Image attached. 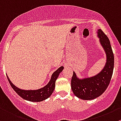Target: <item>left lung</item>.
I'll return each mask as SVG.
<instances>
[{
  "label": "left lung",
  "instance_id": "8db88e82",
  "mask_svg": "<svg viewBox=\"0 0 121 121\" xmlns=\"http://www.w3.org/2000/svg\"><path fill=\"white\" fill-rule=\"evenodd\" d=\"M98 37L106 54V64L99 73L94 77L78 79L74 72L71 79V88L73 94L82 100H93L102 95L108 88L114 67V56L110 43L101 29L98 30Z\"/></svg>",
  "mask_w": 121,
  "mask_h": 121
}]
</instances>
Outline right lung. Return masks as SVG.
I'll return each mask as SVG.
<instances>
[{"instance_id":"obj_1","label":"right lung","mask_w":121,"mask_h":121,"mask_svg":"<svg viewBox=\"0 0 121 121\" xmlns=\"http://www.w3.org/2000/svg\"><path fill=\"white\" fill-rule=\"evenodd\" d=\"M64 66L59 68L55 72H53L49 83L43 88L35 90H24L18 88L11 82L8 77V80L11 87L15 91L19 96L26 100L30 102H41L44 100L51 96L55 87V82L60 72L62 71Z\"/></svg>"}]
</instances>
